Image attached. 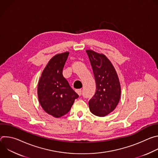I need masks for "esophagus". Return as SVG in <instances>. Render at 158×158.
<instances>
[{"mask_svg":"<svg viewBox=\"0 0 158 158\" xmlns=\"http://www.w3.org/2000/svg\"><path fill=\"white\" fill-rule=\"evenodd\" d=\"M76 92L79 95H81V93H82V90H81V89H76Z\"/></svg>","mask_w":158,"mask_h":158,"instance_id":"1","label":"esophagus"}]
</instances>
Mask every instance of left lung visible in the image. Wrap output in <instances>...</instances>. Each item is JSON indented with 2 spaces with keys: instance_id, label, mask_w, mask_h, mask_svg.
I'll return each mask as SVG.
<instances>
[{
  "instance_id": "8db88e82",
  "label": "left lung",
  "mask_w": 158,
  "mask_h": 158,
  "mask_svg": "<svg viewBox=\"0 0 158 158\" xmlns=\"http://www.w3.org/2000/svg\"><path fill=\"white\" fill-rule=\"evenodd\" d=\"M93 68L96 91L89 101V109L93 114L104 117L117 107L121 98L119 79L114 67L103 54L86 50Z\"/></svg>"
}]
</instances>
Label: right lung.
Wrapping results in <instances>:
<instances>
[{
    "label": "right lung",
    "mask_w": 158,
    "mask_h": 158,
    "mask_svg": "<svg viewBox=\"0 0 158 158\" xmlns=\"http://www.w3.org/2000/svg\"><path fill=\"white\" fill-rule=\"evenodd\" d=\"M69 52L52 57L44 69L38 82L39 103L49 115L58 118L68 112L79 96L64 77L62 71Z\"/></svg>",
    "instance_id": "obj_1"
}]
</instances>
